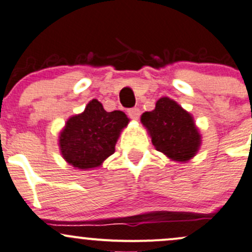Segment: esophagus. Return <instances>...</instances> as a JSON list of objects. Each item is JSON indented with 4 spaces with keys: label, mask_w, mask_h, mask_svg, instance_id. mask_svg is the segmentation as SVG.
Wrapping results in <instances>:
<instances>
[{
    "label": "esophagus",
    "mask_w": 252,
    "mask_h": 252,
    "mask_svg": "<svg viewBox=\"0 0 252 252\" xmlns=\"http://www.w3.org/2000/svg\"><path fill=\"white\" fill-rule=\"evenodd\" d=\"M128 116L131 119H133V120H138L139 116H141V110H139L138 108H132V109H128Z\"/></svg>",
    "instance_id": "34e87169"
}]
</instances>
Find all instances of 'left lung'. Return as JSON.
I'll return each mask as SVG.
<instances>
[{
    "label": "left lung",
    "instance_id": "8db88e82",
    "mask_svg": "<svg viewBox=\"0 0 252 252\" xmlns=\"http://www.w3.org/2000/svg\"><path fill=\"white\" fill-rule=\"evenodd\" d=\"M141 123L157 151L170 160L185 163L200 151L202 136L193 116L168 96L158 99L154 110L142 114Z\"/></svg>",
    "mask_w": 252,
    "mask_h": 252
}]
</instances>
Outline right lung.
Returning <instances> with one entry per match:
<instances>
[{"mask_svg":"<svg viewBox=\"0 0 252 252\" xmlns=\"http://www.w3.org/2000/svg\"><path fill=\"white\" fill-rule=\"evenodd\" d=\"M129 119L124 111L108 113L103 104L92 99L83 113L71 116L59 134L61 156L79 170L103 165L115 152V144Z\"/></svg>","mask_w":252,"mask_h":252,"instance_id":"1","label":"right lung"}]
</instances>
